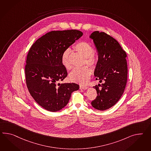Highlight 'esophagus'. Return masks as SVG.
Listing matches in <instances>:
<instances>
[{"mask_svg": "<svg viewBox=\"0 0 151 151\" xmlns=\"http://www.w3.org/2000/svg\"><path fill=\"white\" fill-rule=\"evenodd\" d=\"M79 88L80 89H83V90H85V89H87L88 88V86H83V85H80L79 86Z\"/></svg>", "mask_w": 151, "mask_h": 151, "instance_id": "obj_1", "label": "esophagus"}]
</instances>
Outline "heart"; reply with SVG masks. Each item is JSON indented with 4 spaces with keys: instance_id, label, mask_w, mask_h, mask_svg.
Returning <instances> with one entry per match:
<instances>
[{
    "instance_id": "obj_1",
    "label": "heart",
    "mask_w": 151,
    "mask_h": 151,
    "mask_svg": "<svg viewBox=\"0 0 151 151\" xmlns=\"http://www.w3.org/2000/svg\"><path fill=\"white\" fill-rule=\"evenodd\" d=\"M74 49L85 58V63L87 65L93 67L99 61L98 55L93 52V46L90 43L86 42H79L74 46ZM70 52V49H66L63 52L61 58L62 65L67 70L71 68V66L69 62ZM91 75V70L89 67L85 66L74 69L70 73L69 78L72 81L83 84L89 81Z\"/></svg>"
}]
</instances>
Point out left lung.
<instances>
[{
	"label": "left lung",
	"mask_w": 151,
	"mask_h": 151,
	"mask_svg": "<svg viewBox=\"0 0 151 151\" xmlns=\"http://www.w3.org/2000/svg\"><path fill=\"white\" fill-rule=\"evenodd\" d=\"M90 38L99 56L94 76L100 83L104 82L93 86L97 96L91 105L96 109L104 111L116 104L124 93L128 77L127 55L116 40L104 32L95 31Z\"/></svg>",
	"instance_id": "1"
}]
</instances>
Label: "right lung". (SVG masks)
Returning a JSON list of instances; mask_svg holds the SVG:
<instances>
[{
  "mask_svg": "<svg viewBox=\"0 0 151 151\" xmlns=\"http://www.w3.org/2000/svg\"><path fill=\"white\" fill-rule=\"evenodd\" d=\"M81 31H51L37 40L28 53L25 66L27 88L37 104L50 112L64 108L72 93L79 89L76 83H58L67 76L62 65L63 52L79 39Z\"/></svg>",
  "mask_w": 151,
  "mask_h": 151,
  "instance_id": "right-lung-1",
  "label": "right lung"
}]
</instances>
